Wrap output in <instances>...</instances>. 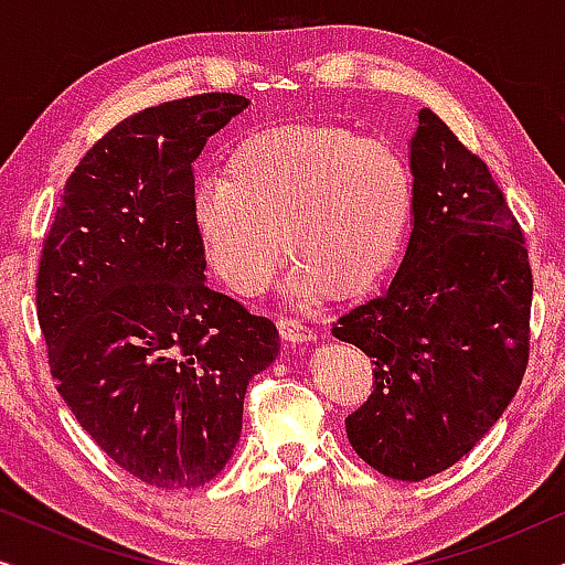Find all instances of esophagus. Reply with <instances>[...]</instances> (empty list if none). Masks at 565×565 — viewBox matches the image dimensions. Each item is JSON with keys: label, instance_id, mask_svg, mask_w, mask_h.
<instances>
[{"label": "esophagus", "instance_id": "1", "mask_svg": "<svg viewBox=\"0 0 565 565\" xmlns=\"http://www.w3.org/2000/svg\"><path fill=\"white\" fill-rule=\"evenodd\" d=\"M277 329H280V337L290 344H300V342H313L316 331L308 329L306 323H300L298 319H290V316H280L277 319Z\"/></svg>", "mask_w": 565, "mask_h": 565}]
</instances>
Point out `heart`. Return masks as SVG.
Wrapping results in <instances>:
<instances>
[{
  "instance_id": "1",
  "label": "heart",
  "mask_w": 565,
  "mask_h": 565,
  "mask_svg": "<svg viewBox=\"0 0 565 565\" xmlns=\"http://www.w3.org/2000/svg\"><path fill=\"white\" fill-rule=\"evenodd\" d=\"M414 177L391 143L334 122H288L231 146L223 172L200 174L192 226L215 275L238 296L273 280L347 300L377 288L401 257Z\"/></svg>"
}]
</instances>
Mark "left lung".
<instances>
[{
  "mask_svg": "<svg viewBox=\"0 0 565 565\" xmlns=\"http://www.w3.org/2000/svg\"><path fill=\"white\" fill-rule=\"evenodd\" d=\"M412 174L414 228L396 277L331 329L375 365L347 437L396 481H424L473 450L530 360L522 228L486 161L429 107L412 138Z\"/></svg>",
  "mask_w": 565,
  "mask_h": 565,
  "instance_id": "8db88e82",
  "label": "left lung"
}]
</instances>
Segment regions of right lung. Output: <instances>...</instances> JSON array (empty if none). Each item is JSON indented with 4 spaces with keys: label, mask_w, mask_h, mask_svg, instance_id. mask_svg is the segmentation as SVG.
Listing matches in <instances>:
<instances>
[{
    "label": "right lung",
    "mask_w": 565,
    "mask_h": 565,
    "mask_svg": "<svg viewBox=\"0 0 565 565\" xmlns=\"http://www.w3.org/2000/svg\"><path fill=\"white\" fill-rule=\"evenodd\" d=\"M246 107L207 92L107 130L66 180L38 265L61 398L122 470L167 491L221 473L246 385L280 352L273 321L207 288L192 226V161Z\"/></svg>",
    "instance_id": "right-lung-1"
}]
</instances>
